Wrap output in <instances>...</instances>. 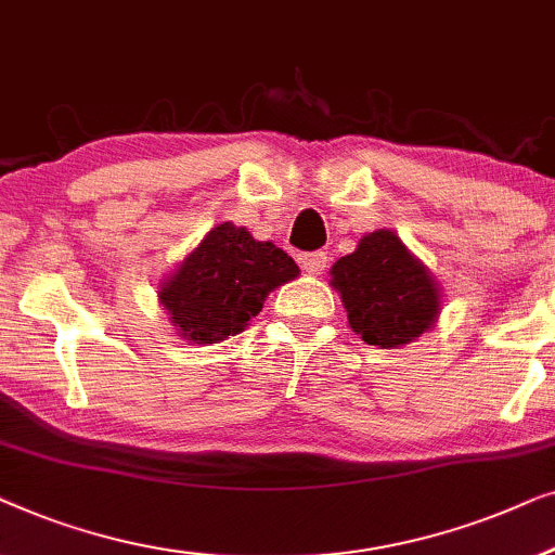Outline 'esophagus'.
<instances>
[{
	"instance_id": "1",
	"label": "esophagus",
	"mask_w": 555,
	"mask_h": 555,
	"mask_svg": "<svg viewBox=\"0 0 555 555\" xmlns=\"http://www.w3.org/2000/svg\"><path fill=\"white\" fill-rule=\"evenodd\" d=\"M326 261H330V259H326L324 251L304 254L301 256V269L311 276H319V274H324V271H326Z\"/></svg>"
}]
</instances>
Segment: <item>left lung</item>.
I'll use <instances>...</instances> for the list:
<instances>
[{
  "mask_svg": "<svg viewBox=\"0 0 555 555\" xmlns=\"http://www.w3.org/2000/svg\"><path fill=\"white\" fill-rule=\"evenodd\" d=\"M330 276L349 326L366 345L400 349L430 332L440 317V281L389 229L364 233Z\"/></svg>",
  "mask_w": 555,
  "mask_h": 555,
  "instance_id": "8db88e82",
  "label": "left lung"
}]
</instances>
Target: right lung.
<instances>
[{"instance_id":"1","label":"right lung","mask_w":555,"mask_h":555,"mask_svg":"<svg viewBox=\"0 0 555 555\" xmlns=\"http://www.w3.org/2000/svg\"><path fill=\"white\" fill-rule=\"evenodd\" d=\"M299 276L292 256L256 241L244 225L216 223L158 284V304L191 345L231 339L259 314L274 288Z\"/></svg>"}]
</instances>
